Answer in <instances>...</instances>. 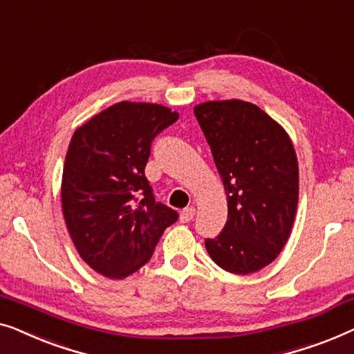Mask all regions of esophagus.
Wrapping results in <instances>:
<instances>
[{
  "mask_svg": "<svg viewBox=\"0 0 354 354\" xmlns=\"http://www.w3.org/2000/svg\"><path fill=\"white\" fill-rule=\"evenodd\" d=\"M194 215H196V208L194 207H187V208H184V210L181 212V221L183 223H189L194 218Z\"/></svg>",
  "mask_w": 354,
  "mask_h": 354,
  "instance_id": "1",
  "label": "esophagus"
}]
</instances>
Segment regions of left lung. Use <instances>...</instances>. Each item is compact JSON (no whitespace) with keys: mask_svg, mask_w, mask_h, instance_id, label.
<instances>
[{"mask_svg":"<svg viewBox=\"0 0 354 354\" xmlns=\"http://www.w3.org/2000/svg\"><path fill=\"white\" fill-rule=\"evenodd\" d=\"M194 113L227 196V221L215 239H205L208 255L234 274L260 271L281 253L295 220V149L286 129L255 104L210 101Z\"/></svg>","mask_w":354,"mask_h":354,"instance_id":"8db88e82","label":"left lung"}]
</instances>
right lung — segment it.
<instances>
[{"label":"right lung","mask_w":354,"mask_h":354,"mask_svg":"<svg viewBox=\"0 0 354 354\" xmlns=\"http://www.w3.org/2000/svg\"><path fill=\"white\" fill-rule=\"evenodd\" d=\"M179 118L149 102H118L80 127L62 173V212L80 257L123 279L151 260L178 212L156 202L146 170L156 136Z\"/></svg>","instance_id":"add662e5"}]
</instances>
